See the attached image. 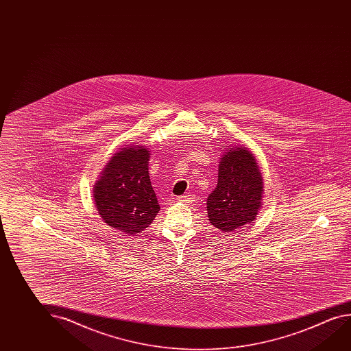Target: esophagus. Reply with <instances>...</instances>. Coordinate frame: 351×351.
<instances>
[{
    "label": "esophagus",
    "mask_w": 351,
    "mask_h": 351,
    "mask_svg": "<svg viewBox=\"0 0 351 351\" xmlns=\"http://www.w3.org/2000/svg\"><path fill=\"white\" fill-rule=\"evenodd\" d=\"M193 197L191 195H180L178 198V202H182V203H192Z\"/></svg>",
    "instance_id": "1"
}]
</instances>
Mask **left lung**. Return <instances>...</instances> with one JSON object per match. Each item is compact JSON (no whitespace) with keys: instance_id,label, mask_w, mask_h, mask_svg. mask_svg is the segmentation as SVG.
Masks as SVG:
<instances>
[{"instance_id":"left-lung-1","label":"left lung","mask_w":351,"mask_h":351,"mask_svg":"<svg viewBox=\"0 0 351 351\" xmlns=\"http://www.w3.org/2000/svg\"><path fill=\"white\" fill-rule=\"evenodd\" d=\"M218 171V184L207 199L208 217L217 229L230 232L257 218L263 178L256 158L243 147L228 148Z\"/></svg>"}]
</instances>
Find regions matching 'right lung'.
Listing matches in <instances>:
<instances>
[{
  "label": "right lung",
  "instance_id": "add662e5",
  "mask_svg": "<svg viewBox=\"0 0 351 351\" xmlns=\"http://www.w3.org/2000/svg\"><path fill=\"white\" fill-rule=\"evenodd\" d=\"M150 150L134 144L120 148L94 184V204L106 224L127 235L145 230L160 206L150 184Z\"/></svg>",
  "mask_w": 351,
  "mask_h": 351
}]
</instances>
